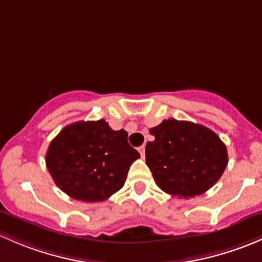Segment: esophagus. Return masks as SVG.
Returning a JSON list of instances; mask_svg holds the SVG:
<instances>
[{
    "mask_svg": "<svg viewBox=\"0 0 262 262\" xmlns=\"http://www.w3.org/2000/svg\"><path fill=\"white\" fill-rule=\"evenodd\" d=\"M139 152L141 154V156L144 158V156H145V145H142V146L139 147Z\"/></svg>",
    "mask_w": 262,
    "mask_h": 262,
    "instance_id": "esophagus-1",
    "label": "esophagus"
}]
</instances>
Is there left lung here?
Returning a JSON list of instances; mask_svg holds the SVG:
<instances>
[{
	"instance_id": "left-lung-1",
	"label": "left lung",
	"mask_w": 262,
	"mask_h": 262,
	"mask_svg": "<svg viewBox=\"0 0 262 262\" xmlns=\"http://www.w3.org/2000/svg\"><path fill=\"white\" fill-rule=\"evenodd\" d=\"M146 165L156 185L178 198L201 195L218 182L228 163L217 134L189 121L164 120L150 128Z\"/></svg>"
}]
</instances>
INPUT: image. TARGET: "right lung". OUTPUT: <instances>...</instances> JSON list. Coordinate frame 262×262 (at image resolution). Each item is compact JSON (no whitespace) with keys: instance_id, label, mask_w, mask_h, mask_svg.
<instances>
[{"instance_id":"1","label":"right lung","mask_w":262,"mask_h":262,"mask_svg":"<svg viewBox=\"0 0 262 262\" xmlns=\"http://www.w3.org/2000/svg\"><path fill=\"white\" fill-rule=\"evenodd\" d=\"M140 154L127 132L115 131L104 120L66 126L50 142L47 168L54 183L75 201L103 202L123 187Z\"/></svg>"}]
</instances>
